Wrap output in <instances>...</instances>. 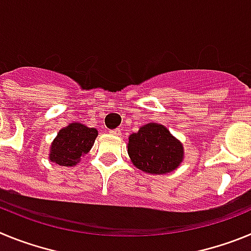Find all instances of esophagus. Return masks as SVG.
I'll use <instances>...</instances> for the list:
<instances>
[{"mask_svg": "<svg viewBox=\"0 0 251 251\" xmlns=\"http://www.w3.org/2000/svg\"><path fill=\"white\" fill-rule=\"evenodd\" d=\"M110 134H114V136H122V130L119 128H115V129L110 130Z\"/></svg>", "mask_w": 251, "mask_h": 251, "instance_id": "1", "label": "esophagus"}]
</instances>
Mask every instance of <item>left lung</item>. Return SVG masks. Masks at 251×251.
<instances>
[{
    "instance_id": "obj_1",
    "label": "left lung",
    "mask_w": 251,
    "mask_h": 251,
    "mask_svg": "<svg viewBox=\"0 0 251 251\" xmlns=\"http://www.w3.org/2000/svg\"><path fill=\"white\" fill-rule=\"evenodd\" d=\"M128 154L139 170L163 175L178 167L182 162L183 147L165 126L150 123L130 134Z\"/></svg>"
}]
</instances>
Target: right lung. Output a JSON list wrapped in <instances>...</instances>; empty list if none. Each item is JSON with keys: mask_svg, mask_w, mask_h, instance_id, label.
I'll use <instances>...</instances> for the list:
<instances>
[{"mask_svg": "<svg viewBox=\"0 0 251 251\" xmlns=\"http://www.w3.org/2000/svg\"><path fill=\"white\" fill-rule=\"evenodd\" d=\"M98 136L95 128H88L81 123H72L57 133L51 145L50 161L60 166L76 165L80 157L89 152Z\"/></svg>", "mask_w": 251, "mask_h": 251, "instance_id": "1", "label": "right lung"}]
</instances>
